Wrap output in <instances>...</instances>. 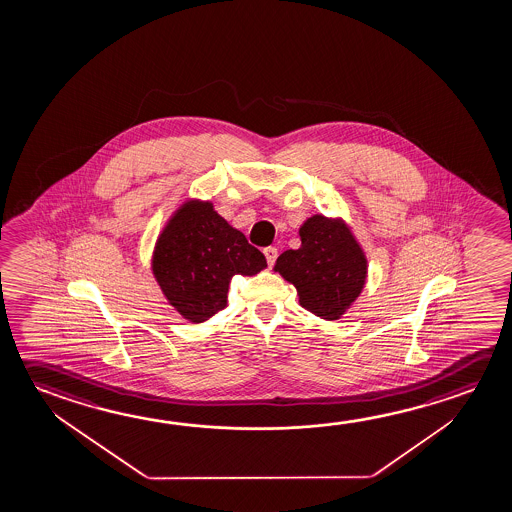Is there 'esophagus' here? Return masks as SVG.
<instances>
[{
    "mask_svg": "<svg viewBox=\"0 0 512 512\" xmlns=\"http://www.w3.org/2000/svg\"><path fill=\"white\" fill-rule=\"evenodd\" d=\"M264 255H266V260H268L269 268H271L275 264V260H277L278 250L273 248V246H268V248H264Z\"/></svg>",
    "mask_w": 512,
    "mask_h": 512,
    "instance_id": "esophagus-1",
    "label": "esophagus"
}]
</instances>
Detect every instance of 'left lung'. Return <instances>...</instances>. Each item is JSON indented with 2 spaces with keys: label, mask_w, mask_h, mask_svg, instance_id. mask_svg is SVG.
Returning a JSON list of instances; mask_svg holds the SVG:
<instances>
[{
  "label": "left lung",
  "mask_w": 512,
  "mask_h": 512,
  "mask_svg": "<svg viewBox=\"0 0 512 512\" xmlns=\"http://www.w3.org/2000/svg\"><path fill=\"white\" fill-rule=\"evenodd\" d=\"M298 234L302 246L282 253L273 269L296 287L303 309L327 321L343 318L366 285V253L341 218L316 214Z\"/></svg>",
  "instance_id": "left-lung-1"
}]
</instances>
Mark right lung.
Here are the masks:
<instances>
[{"label": "right lung", "mask_w": 512, "mask_h": 512, "mask_svg": "<svg viewBox=\"0 0 512 512\" xmlns=\"http://www.w3.org/2000/svg\"><path fill=\"white\" fill-rule=\"evenodd\" d=\"M266 257L228 225L209 200H185L162 228L151 255V273L169 305L191 323L227 307L235 275L253 277Z\"/></svg>", "instance_id": "right-lung-1"}]
</instances>
